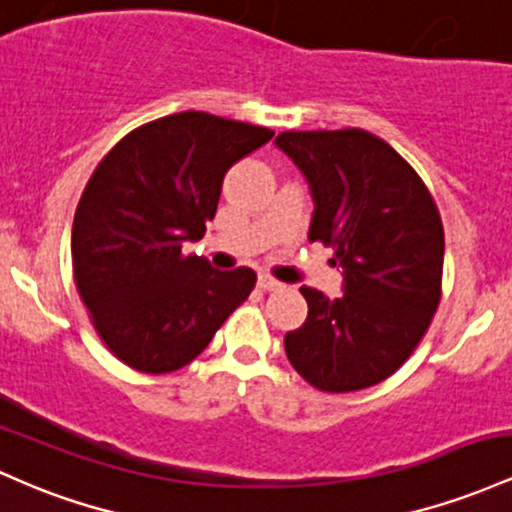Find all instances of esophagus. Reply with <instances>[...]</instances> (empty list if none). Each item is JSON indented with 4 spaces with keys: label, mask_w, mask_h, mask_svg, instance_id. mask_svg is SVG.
<instances>
[{
    "label": "esophagus",
    "mask_w": 512,
    "mask_h": 512,
    "mask_svg": "<svg viewBox=\"0 0 512 512\" xmlns=\"http://www.w3.org/2000/svg\"><path fill=\"white\" fill-rule=\"evenodd\" d=\"M258 287H261V290H283V283H280V280H275L273 275H268V273H261L258 275Z\"/></svg>",
    "instance_id": "34e87169"
}]
</instances>
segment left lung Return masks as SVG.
I'll return each mask as SVG.
<instances>
[{
  "label": "left lung",
  "instance_id": "obj_1",
  "mask_svg": "<svg viewBox=\"0 0 512 512\" xmlns=\"http://www.w3.org/2000/svg\"><path fill=\"white\" fill-rule=\"evenodd\" d=\"M314 198L309 241L333 249L343 297L300 287L307 321L285 333L292 367L321 392L375 387L421 338L442 295L445 232L433 195L396 149L360 128L280 132Z\"/></svg>",
  "mask_w": 512,
  "mask_h": 512
}]
</instances>
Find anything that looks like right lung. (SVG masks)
Here are the masks:
<instances>
[{
  "label": "right lung",
  "mask_w": 512,
  "mask_h": 512,
  "mask_svg": "<svg viewBox=\"0 0 512 512\" xmlns=\"http://www.w3.org/2000/svg\"><path fill=\"white\" fill-rule=\"evenodd\" d=\"M273 135L183 111L128 132L96 166L74 212V285L120 363L181 370L251 295V268L215 271L181 246L203 239L229 166Z\"/></svg>",
  "instance_id": "obj_1"
}]
</instances>
